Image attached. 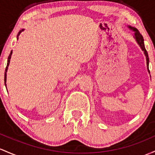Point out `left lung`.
<instances>
[{
	"label": "left lung",
	"mask_w": 155,
	"mask_h": 155,
	"mask_svg": "<svg viewBox=\"0 0 155 155\" xmlns=\"http://www.w3.org/2000/svg\"><path fill=\"white\" fill-rule=\"evenodd\" d=\"M129 28L130 29H132L134 32H135V38L136 39L137 42L138 44L140 45V47L141 48V49L144 52V54L146 55V58H147V67H148V71L149 72V55H148V53L146 50L145 46H144V42H143V37L141 34H140L137 28L134 27H131V26H129Z\"/></svg>",
	"instance_id": "obj_1"
}]
</instances>
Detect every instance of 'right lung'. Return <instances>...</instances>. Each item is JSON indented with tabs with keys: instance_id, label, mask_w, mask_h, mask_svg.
Returning <instances> with one entry per match:
<instances>
[{
	"instance_id": "add662e5",
	"label": "right lung",
	"mask_w": 155,
	"mask_h": 155,
	"mask_svg": "<svg viewBox=\"0 0 155 155\" xmlns=\"http://www.w3.org/2000/svg\"><path fill=\"white\" fill-rule=\"evenodd\" d=\"M23 30H24V29H22V30L20 31V32H19V34H18V35H17V36H18L19 35H20V33H21L22 31H23ZM12 54V50L11 51V53H10V54H9V55H8V62H7V65H6V69H5V75H4V81H5V83H6V72H7L8 67V65H9V62H10V59H11Z\"/></svg>"
}]
</instances>
